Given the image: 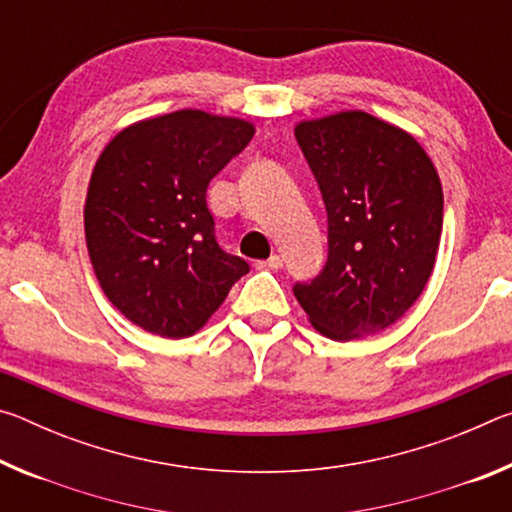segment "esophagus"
<instances>
[{"mask_svg":"<svg viewBox=\"0 0 512 512\" xmlns=\"http://www.w3.org/2000/svg\"><path fill=\"white\" fill-rule=\"evenodd\" d=\"M257 268H271V271H277V268H282V257L271 255L266 262H257Z\"/></svg>","mask_w":512,"mask_h":512,"instance_id":"obj_1","label":"esophagus"}]
</instances>
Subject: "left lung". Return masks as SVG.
Wrapping results in <instances>:
<instances>
[{"label": "left lung", "instance_id": "obj_1", "mask_svg": "<svg viewBox=\"0 0 512 512\" xmlns=\"http://www.w3.org/2000/svg\"><path fill=\"white\" fill-rule=\"evenodd\" d=\"M327 210V262L293 293L320 334H377L420 298L443 232V185L413 135L363 110L300 121Z\"/></svg>", "mask_w": 512, "mask_h": 512}]
</instances>
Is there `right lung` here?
I'll use <instances>...</instances> for the list:
<instances>
[{"instance_id": "right-lung-1", "label": "right lung", "mask_w": 512, "mask_h": 512, "mask_svg": "<svg viewBox=\"0 0 512 512\" xmlns=\"http://www.w3.org/2000/svg\"><path fill=\"white\" fill-rule=\"evenodd\" d=\"M253 135L250 121L187 108L137 121L99 155L85 241L103 293L137 327L192 336L248 273L216 244L205 194Z\"/></svg>"}]
</instances>
